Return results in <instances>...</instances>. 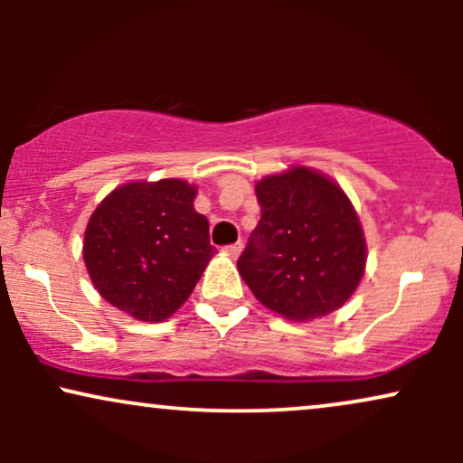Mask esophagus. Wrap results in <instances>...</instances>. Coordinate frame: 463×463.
Wrapping results in <instances>:
<instances>
[{
    "label": "esophagus",
    "mask_w": 463,
    "mask_h": 463,
    "mask_svg": "<svg viewBox=\"0 0 463 463\" xmlns=\"http://www.w3.org/2000/svg\"><path fill=\"white\" fill-rule=\"evenodd\" d=\"M241 248H243V243H241V241L231 243V246H226V252L231 254L232 259H237V257H239V252H241Z\"/></svg>",
    "instance_id": "obj_1"
}]
</instances>
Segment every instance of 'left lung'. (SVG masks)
<instances>
[{
	"instance_id": "obj_1",
	"label": "left lung",
	"mask_w": 463,
	"mask_h": 463,
	"mask_svg": "<svg viewBox=\"0 0 463 463\" xmlns=\"http://www.w3.org/2000/svg\"><path fill=\"white\" fill-rule=\"evenodd\" d=\"M261 220L237 268L252 294L289 320H313L346 302L365 268L359 217L342 189L307 167L257 184Z\"/></svg>"
}]
</instances>
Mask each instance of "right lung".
<instances>
[{
	"label": "right lung",
	"instance_id": "add662e5",
	"mask_svg": "<svg viewBox=\"0 0 463 463\" xmlns=\"http://www.w3.org/2000/svg\"><path fill=\"white\" fill-rule=\"evenodd\" d=\"M184 180L130 183L95 209L84 263L104 300L143 322H163L189 298L213 257L209 222Z\"/></svg>",
	"mask_w": 463,
	"mask_h": 463
}]
</instances>
